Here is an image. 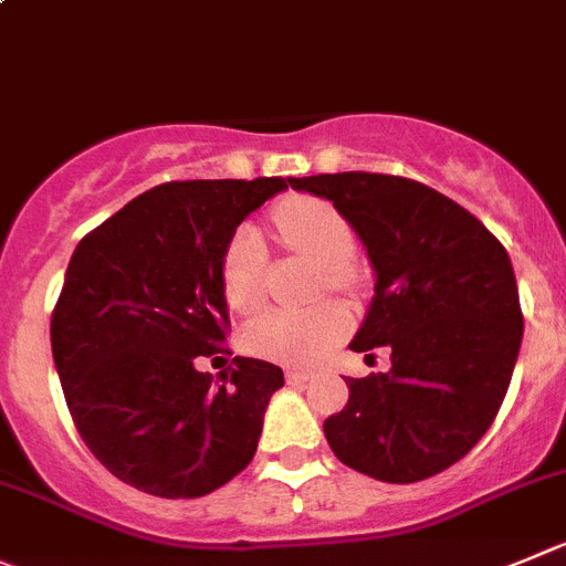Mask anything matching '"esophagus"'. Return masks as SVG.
<instances>
[{"label": "esophagus", "instance_id": "obj_1", "mask_svg": "<svg viewBox=\"0 0 566 566\" xmlns=\"http://www.w3.org/2000/svg\"><path fill=\"white\" fill-rule=\"evenodd\" d=\"M308 378H311L308 369H294V367L286 369V380H289V384H305V380H308Z\"/></svg>", "mask_w": 566, "mask_h": 566}]
</instances>
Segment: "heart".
<instances>
[{"mask_svg": "<svg viewBox=\"0 0 566 566\" xmlns=\"http://www.w3.org/2000/svg\"><path fill=\"white\" fill-rule=\"evenodd\" d=\"M280 239L297 255L325 269V283L347 289L353 283L349 261L355 235L347 219L322 199L292 197L274 208ZM222 292L239 314H255L266 300V244L255 224H241L222 255ZM349 331V311L338 303L314 308H274L252 322L247 344L255 355L283 364H311Z\"/></svg>", "mask_w": 566, "mask_h": 566, "instance_id": "1", "label": "heart"}]
</instances>
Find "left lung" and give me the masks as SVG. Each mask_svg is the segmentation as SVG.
Wrapping results in <instances>:
<instances>
[{
	"label": "left lung",
	"instance_id": "1",
	"mask_svg": "<svg viewBox=\"0 0 566 566\" xmlns=\"http://www.w3.org/2000/svg\"><path fill=\"white\" fill-rule=\"evenodd\" d=\"M289 186L331 199L373 263L375 297L349 349H391L389 373L347 378V406L325 419L327 444L386 483L439 475L475 448L511 384L522 311L509 252L417 180L338 171Z\"/></svg>",
	"mask_w": 566,
	"mask_h": 566
}]
</instances>
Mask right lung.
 Wrapping results in <instances>:
<instances>
[{"label": "right lung", "instance_id": "add662e5", "mask_svg": "<svg viewBox=\"0 0 566 566\" xmlns=\"http://www.w3.org/2000/svg\"><path fill=\"white\" fill-rule=\"evenodd\" d=\"M286 186L164 182L74 250L52 314V358L80 436L118 481L155 497H202L255 455L283 369L235 355L233 373L213 378L197 358L224 342L230 235Z\"/></svg>", "mask_w": 566, "mask_h": 566}]
</instances>
